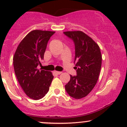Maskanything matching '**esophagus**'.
I'll return each mask as SVG.
<instances>
[{"label": "esophagus", "instance_id": "1", "mask_svg": "<svg viewBox=\"0 0 127 127\" xmlns=\"http://www.w3.org/2000/svg\"><path fill=\"white\" fill-rule=\"evenodd\" d=\"M54 73L55 74V75H60V74H62V72H57V71H54Z\"/></svg>", "mask_w": 127, "mask_h": 127}]
</instances>
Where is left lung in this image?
Listing matches in <instances>:
<instances>
[{
    "label": "left lung",
    "instance_id": "obj_1",
    "mask_svg": "<svg viewBox=\"0 0 127 127\" xmlns=\"http://www.w3.org/2000/svg\"><path fill=\"white\" fill-rule=\"evenodd\" d=\"M75 45L74 63L76 76H70L65 90L76 99L85 97L92 91L98 81L102 57L98 45L91 37L81 31L63 32Z\"/></svg>",
    "mask_w": 127,
    "mask_h": 127
}]
</instances>
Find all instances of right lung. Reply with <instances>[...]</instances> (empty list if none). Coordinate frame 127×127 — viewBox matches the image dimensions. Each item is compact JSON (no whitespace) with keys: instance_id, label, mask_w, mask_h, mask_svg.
I'll list each match as a JSON object with an SVG mask.
<instances>
[{"instance_id":"obj_1","label":"right lung","mask_w":127,"mask_h":127,"mask_svg":"<svg viewBox=\"0 0 127 127\" xmlns=\"http://www.w3.org/2000/svg\"><path fill=\"white\" fill-rule=\"evenodd\" d=\"M55 32L33 30L17 47L13 58L14 71L26 95L34 100L43 98L49 91L53 79L52 73L39 70L48 42Z\"/></svg>"}]
</instances>
